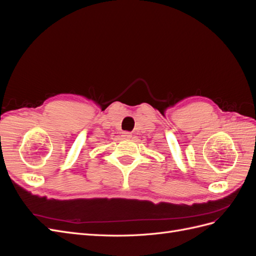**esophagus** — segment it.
Returning a JSON list of instances; mask_svg holds the SVG:
<instances>
[{
	"label": "esophagus",
	"instance_id": "obj_1",
	"mask_svg": "<svg viewBox=\"0 0 256 256\" xmlns=\"http://www.w3.org/2000/svg\"><path fill=\"white\" fill-rule=\"evenodd\" d=\"M122 136L124 138H131V134L128 132V131H124V132L122 134Z\"/></svg>",
	"mask_w": 256,
	"mask_h": 256
}]
</instances>
